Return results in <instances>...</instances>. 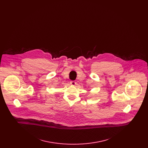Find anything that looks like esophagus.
<instances>
[{
    "mask_svg": "<svg viewBox=\"0 0 148 148\" xmlns=\"http://www.w3.org/2000/svg\"><path fill=\"white\" fill-rule=\"evenodd\" d=\"M71 85H75L76 84V82L75 81H71Z\"/></svg>",
    "mask_w": 148,
    "mask_h": 148,
    "instance_id": "esophagus-1",
    "label": "esophagus"
}]
</instances>
